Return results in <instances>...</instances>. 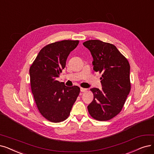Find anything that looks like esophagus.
Returning a JSON list of instances; mask_svg holds the SVG:
<instances>
[{"label":"esophagus","instance_id":"obj_1","mask_svg":"<svg viewBox=\"0 0 154 154\" xmlns=\"http://www.w3.org/2000/svg\"><path fill=\"white\" fill-rule=\"evenodd\" d=\"M80 90H81V91L82 92H85V91H86L87 90V88H80Z\"/></svg>","mask_w":154,"mask_h":154}]
</instances>
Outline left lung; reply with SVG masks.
Listing matches in <instances>:
<instances>
[{
	"label": "left lung",
	"instance_id": "obj_1",
	"mask_svg": "<svg viewBox=\"0 0 154 154\" xmlns=\"http://www.w3.org/2000/svg\"><path fill=\"white\" fill-rule=\"evenodd\" d=\"M90 51L94 69L102 73V89L91 88L94 100L88 106L89 114L98 121H107L123 107L131 90L130 66L116 47L98 40L83 43Z\"/></svg>",
	"mask_w": 154,
	"mask_h": 154
}]
</instances>
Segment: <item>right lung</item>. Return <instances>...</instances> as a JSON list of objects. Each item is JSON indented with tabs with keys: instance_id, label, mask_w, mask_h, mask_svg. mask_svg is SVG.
I'll return each instance as SVG.
<instances>
[{
	"instance_id": "right-lung-1",
	"label": "right lung",
	"mask_w": 154,
	"mask_h": 154,
	"mask_svg": "<svg viewBox=\"0 0 154 154\" xmlns=\"http://www.w3.org/2000/svg\"><path fill=\"white\" fill-rule=\"evenodd\" d=\"M78 40H63L45 46L29 68L30 83L40 114L53 122L66 120L80 91L78 86L66 87L56 80L66 67L70 52Z\"/></svg>"
}]
</instances>
